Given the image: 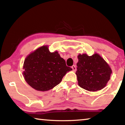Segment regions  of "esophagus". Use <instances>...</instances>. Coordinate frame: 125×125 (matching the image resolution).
<instances>
[{"instance_id":"1","label":"esophagus","mask_w":125,"mask_h":125,"mask_svg":"<svg viewBox=\"0 0 125 125\" xmlns=\"http://www.w3.org/2000/svg\"><path fill=\"white\" fill-rule=\"evenodd\" d=\"M71 68L72 69V71L73 72H74V71H76V66H74V65H73V66L71 67Z\"/></svg>"}]
</instances>
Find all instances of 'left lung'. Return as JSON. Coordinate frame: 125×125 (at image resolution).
I'll list each match as a JSON object with an SVG mask.
<instances>
[{"label":"left lung","mask_w":125,"mask_h":125,"mask_svg":"<svg viewBox=\"0 0 125 125\" xmlns=\"http://www.w3.org/2000/svg\"><path fill=\"white\" fill-rule=\"evenodd\" d=\"M77 57L76 74L79 86L90 92L105 87L112 72L105 60L97 53L91 56L86 53L79 54Z\"/></svg>","instance_id":"8db88e82"}]
</instances>
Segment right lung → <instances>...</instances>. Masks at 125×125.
Returning a JSON list of instances; mask_svg holds the SVG:
<instances>
[{"label":"right lung","mask_w":125,"mask_h":125,"mask_svg":"<svg viewBox=\"0 0 125 125\" xmlns=\"http://www.w3.org/2000/svg\"><path fill=\"white\" fill-rule=\"evenodd\" d=\"M23 75L25 81L34 90L47 91L60 83L63 77L72 70L58 51L49 52L48 45L41 46L25 58Z\"/></svg>","instance_id":"add662e5"}]
</instances>
